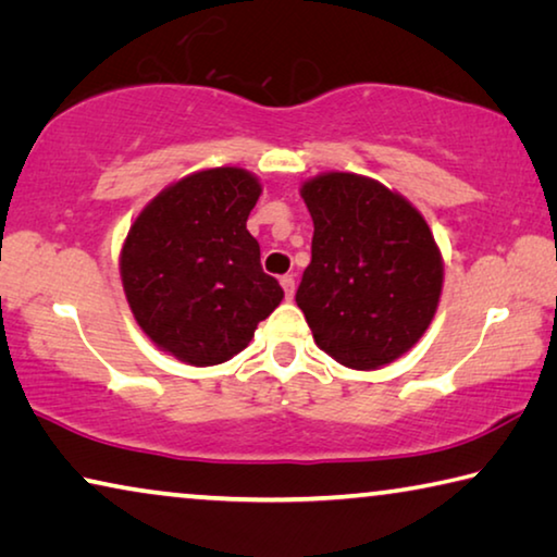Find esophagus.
Segmentation results:
<instances>
[{
  "mask_svg": "<svg viewBox=\"0 0 557 557\" xmlns=\"http://www.w3.org/2000/svg\"><path fill=\"white\" fill-rule=\"evenodd\" d=\"M281 288H284V294H286L288 300L294 298V294H296V281H294V276H284V278H281Z\"/></svg>",
  "mask_w": 557,
  "mask_h": 557,
  "instance_id": "esophagus-1",
  "label": "esophagus"
}]
</instances>
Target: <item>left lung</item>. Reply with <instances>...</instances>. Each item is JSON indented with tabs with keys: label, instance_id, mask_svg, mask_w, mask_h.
I'll use <instances>...</instances> for the list:
<instances>
[{
	"label": "left lung",
	"instance_id": "1",
	"mask_svg": "<svg viewBox=\"0 0 557 557\" xmlns=\"http://www.w3.org/2000/svg\"><path fill=\"white\" fill-rule=\"evenodd\" d=\"M313 219L311 263L296 304L318 348L350 370L403 358L434 321L444 259L422 212L358 172L300 185Z\"/></svg>",
	"mask_w": 557,
	"mask_h": 557
}]
</instances>
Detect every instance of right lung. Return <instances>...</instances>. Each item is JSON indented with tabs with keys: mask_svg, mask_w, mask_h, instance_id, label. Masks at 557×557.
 I'll use <instances>...</instances> for the list:
<instances>
[{
	"mask_svg": "<svg viewBox=\"0 0 557 557\" xmlns=\"http://www.w3.org/2000/svg\"><path fill=\"white\" fill-rule=\"evenodd\" d=\"M261 189L244 168L189 172L160 189L125 234L127 306L140 331L180 362L209 368L232 360L284 300L246 230Z\"/></svg>",
	"mask_w": 557,
	"mask_h": 557,
	"instance_id": "right-lung-1",
	"label": "right lung"
}]
</instances>
